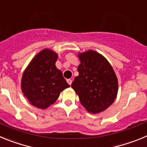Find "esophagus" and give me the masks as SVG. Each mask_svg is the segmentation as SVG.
<instances>
[{"label": "esophagus", "instance_id": "1", "mask_svg": "<svg viewBox=\"0 0 147 147\" xmlns=\"http://www.w3.org/2000/svg\"><path fill=\"white\" fill-rule=\"evenodd\" d=\"M67 83L69 84V85H71V84H72V80H71V79H67Z\"/></svg>", "mask_w": 147, "mask_h": 147}]
</instances>
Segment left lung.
<instances>
[{
	"instance_id": "obj_1",
	"label": "left lung",
	"mask_w": 147,
	"mask_h": 147,
	"mask_svg": "<svg viewBox=\"0 0 147 147\" xmlns=\"http://www.w3.org/2000/svg\"><path fill=\"white\" fill-rule=\"evenodd\" d=\"M78 56L79 75L71 86L87 111L93 114L104 111L118 93V79L113 67L102 55L92 50L78 53Z\"/></svg>"
}]
</instances>
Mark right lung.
Listing matches in <instances>:
<instances>
[{
  "label": "right lung",
  "mask_w": 147,
  "mask_h": 147,
  "mask_svg": "<svg viewBox=\"0 0 147 147\" xmlns=\"http://www.w3.org/2000/svg\"><path fill=\"white\" fill-rule=\"evenodd\" d=\"M58 54L45 48L38 53L22 73L21 89L30 104L46 109L59 98L61 92L69 87L57 69Z\"/></svg>",
  "instance_id": "1"
}]
</instances>
